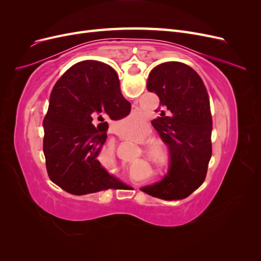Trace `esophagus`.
Segmentation results:
<instances>
[{
	"label": "esophagus",
	"mask_w": 261,
	"mask_h": 261,
	"mask_svg": "<svg viewBox=\"0 0 261 261\" xmlns=\"http://www.w3.org/2000/svg\"><path fill=\"white\" fill-rule=\"evenodd\" d=\"M112 134H116V133H115V129H113V130H112Z\"/></svg>",
	"instance_id": "1"
}]
</instances>
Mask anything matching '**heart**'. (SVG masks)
Segmentation results:
<instances>
[{
    "instance_id": "obj_1",
    "label": "heart",
    "mask_w": 261,
    "mask_h": 261,
    "mask_svg": "<svg viewBox=\"0 0 261 261\" xmlns=\"http://www.w3.org/2000/svg\"><path fill=\"white\" fill-rule=\"evenodd\" d=\"M123 123L125 124V126H134L136 124V121L133 116H128L124 118ZM145 135H146V132L143 129L140 133L137 134L136 139L137 140L144 139ZM146 154H147L148 160L158 169H164L170 162V151L167 148V146H164L162 143H153L151 145H148L146 148ZM116 165L117 163L115 159V153L113 150H109L107 152L106 161L103 164H102V168L108 172H113L116 169Z\"/></svg>"
}]
</instances>
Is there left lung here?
<instances>
[{
    "mask_svg": "<svg viewBox=\"0 0 261 261\" xmlns=\"http://www.w3.org/2000/svg\"><path fill=\"white\" fill-rule=\"evenodd\" d=\"M147 89L160 99L151 123L168 145L169 175L141 188L164 200H180L199 188L211 159L212 117L210 100L200 76L184 63L167 62L149 74Z\"/></svg>",
    "mask_w": 261,
    "mask_h": 261,
    "instance_id": "left-lung-1",
    "label": "left lung"
}]
</instances>
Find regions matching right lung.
I'll use <instances>...</instances> for the list:
<instances>
[{
  "mask_svg": "<svg viewBox=\"0 0 261 261\" xmlns=\"http://www.w3.org/2000/svg\"><path fill=\"white\" fill-rule=\"evenodd\" d=\"M129 112L112 67L84 61L67 69L53 87L43 121V153L53 183L77 196L125 186L97 156L107 139L105 118L120 120Z\"/></svg>",
  "mask_w": 261,
  "mask_h": 261,
  "instance_id": "obj_1",
  "label": "right lung"
}]
</instances>
